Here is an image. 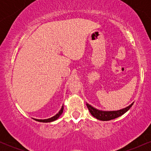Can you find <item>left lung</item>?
<instances>
[{"mask_svg":"<svg viewBox=\"0 0 151 151\" xmlns=\"http://www.w3.org/2000/svg\"><path fill=\"white\" fill-rule=\"evenodd\" d=\"M133 104V103L129 105V106L126 107L125 109H121V110L119 111H104L98 110V109L93 108V107L91 106V105L88 104H86V106H87L91 115L93 117L96 118V119L101 121H109L122 116L123 114H125L126 111L129 110V109L132 106Z\"/></svg>","mask_w":151,"mask_h":151,"instance_id":"left-lung-1","label":"left lung"}]
</instances>
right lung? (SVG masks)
Instances as JSON below:
<instances>
[{"label":"right lung","mask_w":151,"mask_h":151,"mask_svg":"<svg viewBox=\"0 0 151 151\" xmlns=\"http://www.w3.org/2000/svg\"><path fill=\"white\" fill-rule=\"evenodd\" d=\"M63 109H64V106H62L61 109H60V111L58 112V114H57L56 115L54 116L52 118H50V119H43V120H42V119H35V121H39V122H44V123H47V122H52V121H54L55 120H57V119H58L59 117H60V116L61 115V114H62V112H63Z\"/></svg>","instance_id":"add662e5"}]
</instances>
